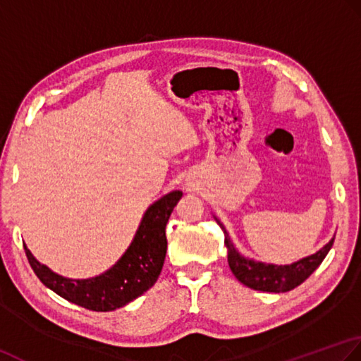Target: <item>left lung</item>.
<instances>
[{
  "instance_id": "left-lung-1",
  "label": "left lung",
  "mask_w": 361,
  "mask_h": 361,
  "mask_svg": "<svg viewBox=\"0 0 361 361\" xmlns=\"http://www.w3.org/2000/svg\"><path fill=\"white\" fill-rule=\"evenodd\" d=\"M218 221V219H216ZM219 227L224 232V243L229 252H227V262L232 269L233 276L238 281L249 286L252 290L268 291V293H285L293 288H296L308 277L313 274V271L319 267L322 260L326 259L330 247L334 245V240H330L327 245L319 249L318 252L305 257L293 264H285V267H277V264H264L260 262L247 260L245 257L237 252L229 238V233L226 232L224 226L218 221Z\"/></svg>"
}]
</instances>
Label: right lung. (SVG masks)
<instances>
[{"label":"right lung","instance_id":"1","mask_svg":"<svg viewBox=\"0 0 361 361\" xmlns=\"http://www.w3.org/2000/svg\"><path fill=\"white\" fill-rule=\"evenodd\" d=\"M182 197L171 191L146 210L134 241L115 267L85 281H71L53 273L34 259L25 246L29 264L42 283L59 296L93 312H112L124 307L156 283L166 255V223Z\"/></svg>","mask_w":361,"mask_h":361}]
</instances>
